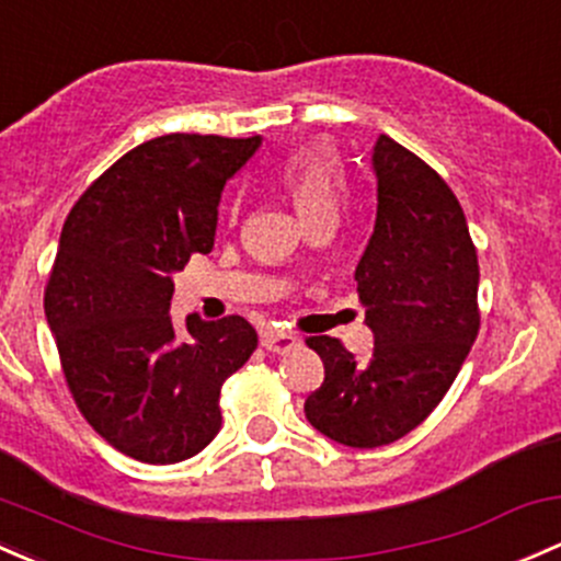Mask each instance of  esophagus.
Wrapping results in <instances>:
<instances>
[{
  "mask_svg": "<svg viewBox=\"0 0 561 561\" xmlns=\"http://www.w3.org/2000/svg\"><path fill=\"white\" fill-rule=\"evenodd\" d=\"M300 344L298 335L282 333V330H265L263 333V346L268 352H276V355H287Z\"/></svg>",
  "mask_w": 561,
  "mask_h": 561,
  "instance_id": "esophagus-1",
  "label": "esophagus"
}]
</instances>
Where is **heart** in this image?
I'll use <instances>...</instances> for the list:
<instances>
[{"label": "heart", "mask_w": 561, "mask_h": 561, "mask_svg": "<svg viewBox=\"0 0 561 561\" xmlns=\"http://www.w3.org/2000/svg\"><path fill=\"white\" fill-rule=\"evenodd\" d=\"M276 180L293 198L304 222L335 215L346 191L344 169L328 145H309L290 152L276 169Z\"/></svg>", "instance_id": "heart-1"}]
</instances>
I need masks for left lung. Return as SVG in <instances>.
<instances>
[{"label": "left lung", "mask_w": 561, "mask_h": 561, "mask_svg": "<svg viewBox=\"0 0 561 561\" xmlns=\"http://www.w3.org/2000/svg\"><path fill=\"white\" fill-rule=\"evenodd\" d=\"M370 167L376 222L355 282L374 352L357 359L330 335L309 339L325 381L304 403L311 427L352 449L427 420L479 335V257L451 187L385 134Z\"/></svg>", "instance_id": "8db88e82"}]
</instances>
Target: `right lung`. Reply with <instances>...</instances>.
<instances>
[{
  "label": "right lung",
  "instance_id": "obj_1",
  "mask_svg": "<svg viewBox=\"0 0 561 561\" xmlns=\"http://www.w3.org/2000/svg\"><path fill=\"white\" fill-rule=\"evenodd\" d=\"M263 145L167 134L99 176L72 206L45 317L88 424L150 465L193 457L220 433V389L250 359L244 317L174 325V274L215 247L222 187Z\"/></svg>",
  "mask_w": 561,
  "mask_h": 561
}]
</instances>
